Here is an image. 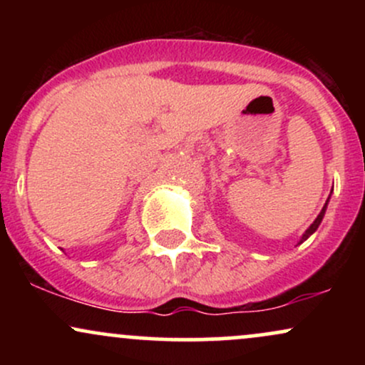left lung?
I'll list each match as a JSON object with an SVG mask.
<instances>
[{
	"label": "left lung",
	"mask_w": 365,
	"mask_h": 365,
	"mask_svg": "<svg viewBox=\"0 0 365 365\" xmlns=\"http://www.w3.org/2000/svg\"><path fill=\"white\" fill-rule=\"evenodd\" d=\"M328 200H329V197H328ZM328 200H326L324 207H322V211L319 212V216H317V217H316V220H314V223H312L311 226H309V228H307V230H305V233H304V235H302V238H300V242H299V244H302V242H305V240H307V238H309V237H311V235H312V233H314V232H316V230H317V228H319V225H321L322 217H324L326 207H328Z\"/></svg>",
	"instance_id": "obj_1"
}]
</instances>
